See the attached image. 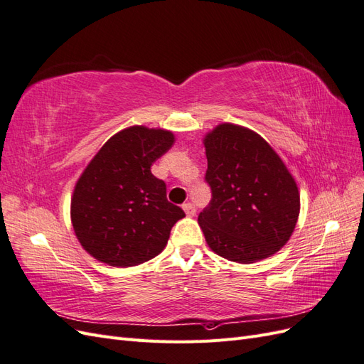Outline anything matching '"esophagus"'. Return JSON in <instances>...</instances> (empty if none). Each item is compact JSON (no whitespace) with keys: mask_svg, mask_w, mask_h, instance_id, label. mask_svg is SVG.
<instances>
[{"mask_svg":"<svg viewBox=\"0 0 364 364\" xmlns=\"http://www.w3.org/2000/svg\"><path fill=\"white\" fill-rule=\"evenodd\" d=\"M182 208H183L185 214L188 215V217H193V215L196 214V206H194L193 203H190V202H188V203H183V206H182Z\"/></svg>","mask_w":364,"mask_h":364,"instance_id":"esophagus-1","label":"esophagus"}]
</instances>
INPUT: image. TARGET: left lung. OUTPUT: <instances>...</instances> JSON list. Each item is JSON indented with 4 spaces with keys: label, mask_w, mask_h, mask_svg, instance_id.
<instances>
[{
    "label": "left lung",
    "mask_w": 364,
    "mask_h": 364,
    "mask_svg": "<svg viewBox=\"0 0 364 364\" xmlns=\"http://www.w3.org/2000/svg\"><path fill=\"white\" fill-rule=\"evenodd\" d=\"M213 199L199 214L208 246L241 264L277 253L291 237L301 199L278 153L255 132L218 124L205 136Z\"/></svg>",
    "instance_id": "left-lung-1"
}]
</instances>
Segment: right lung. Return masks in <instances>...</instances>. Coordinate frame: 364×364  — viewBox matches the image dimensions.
Segmentation results:
<instances>
[{"instance_id": "1", "label": "right lung", "mask_w": 364, "mask_h": 364, "mask_svg": "<svg viewBox=\"0 0 364 364\" xmlns=\"http://www.w3.org/2000/svg\"><path fill=\"white\" fill-rule=\"evenodd\" d=\"M173 142L168 130L132 126L107 139L87 164L73 193L71 222L95 259L130 267L164 250L185 213L167 200V185L150 167Z\"/></svg>"}]
</instances>
